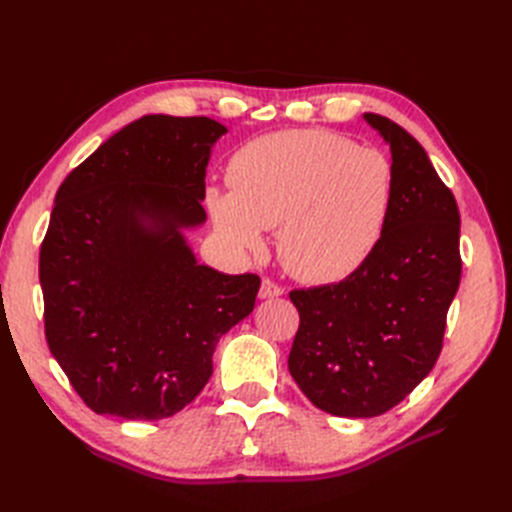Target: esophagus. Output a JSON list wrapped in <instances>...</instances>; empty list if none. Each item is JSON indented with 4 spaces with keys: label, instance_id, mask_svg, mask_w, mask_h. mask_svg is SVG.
Instances as JSON below:
<instances>
[{
    "label": "esophagus",
    "instance_id": "obj_1",
    "mask_svg": "<svg viewBox=\"0 0 512 512\" xmlns=\"http://www.w3.org/2000/svg\"><path fill=\"white\" fill-rule=\"evenodd\" d=\"M284 294V288L280 284H275L273 280H269V277H265L260 284V290H258V297L260 299H273V297H282Z\"/></svg>",
    "mask_w": 512,
    "mask_h": 512
}]
</instances>
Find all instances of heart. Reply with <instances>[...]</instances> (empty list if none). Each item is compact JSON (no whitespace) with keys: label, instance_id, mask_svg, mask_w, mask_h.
Here are the masks:
<instances>
[{"label":"heart","instance_id":"obj_1","mask_svg":"<svg viewBox=\"0 0 512 512\" xmlns=\"http://www.w3.org/2000/svg\"><path fill=\"white\" fill-rule=\"evenodd\" d=\"M230 192L207 190L226 241L258 254L277 232L282 265L303 282H335L376 250L393 205V164L329 130H286L252 141L228 168Z\"/></svg>","mask_w":512,"mask_h":512}]
</instances>
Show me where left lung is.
<instances>
[{"label":"left lung","instance_id":"8db88e82","mask_svg":"<svg viewBox=\"0 0 512 512\" xmlns=\"http://www.w3.org/2000/svg\"><path fill=\"white\" fill-rule=\"evenodd\" d=\"M391 147L393 205L376 250L346 280L292 290L299 309L288 369L324 412L371 418L436 365L459 280V209L421 143L365 113Z\"/></svg>","mask_w":512,"mask_h":512}]
</instances>
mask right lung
I'll use <instances>...</instances> for the list:
<instances>
[{
	"label": "right lung",
	"mask_w": 512,
	"mask_h": 512,
	"mask_svg": "<svg viewBox=\"0 0 512 512\" xmlns=\"http://www.w3.org/2000/svg\"><path fill=\"white\" fill-rule=\"evenodd\" d=\"M222 134L209 117L145 115L59 185L40 247L44 335L96 414H177L209 382L220 337L252 314L260 277L198 265L181 235L207 220Z\"/></svg>",
	"instance_id": "right-lung-1"
}]
</instances>
